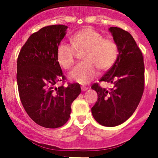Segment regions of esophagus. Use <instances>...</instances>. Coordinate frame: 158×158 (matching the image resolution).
<instances>
[{"label":"esophagus","instance_id":"obj_1","mask_svg":"<svg viewBox=\"0 0 158 158\" xmlns=\"http://www.w3.org/2000/svg\"><path fill=\"white\" fill-rule=\"evenodd\" d=\"M81 89H82V91H86V90L88 89V88H87V87H85V86H82L81 87Z\"/></svg>","mask_w":158,"mask_h":158}]
</instances>
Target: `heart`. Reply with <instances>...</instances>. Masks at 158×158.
<instances>
[{
	"label": "heart",
	"instance_id": "1",
	"mask_svg": "<svg viewBox=\"0 0 158 158\" xmlns=\"http://www.w3.org/2000/svg\"><path fill=\"white\" fill-rule=\"evenodd\" d=\"M71 45L62 42L57 48V59L63 68L69 69L75 63L77 52H84V62L76 65L69 73L71 80L86 84L97 74L96 67L101 71L113 67L119 55L118 45L113 39L103 36L92 27L81 29L72 35Z\"/></svg>",
	"mask_w": 158,
	"mask_h": 158
}]
</instances>
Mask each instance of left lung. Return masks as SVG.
Returning a JSON list of instances; mask_svg holds the SVG:
<instances>
[{
    "label": "left lung",
    "mask_w": 158,
    "mask_h": 158,
    "mask_svg": "<svg viewBox=\"0 0 158 158\" xmlns=\"http://www.w3.org/2000/svg\"><path fill=\"white\" fill-rule=\"evenodd\" d=\"M117 43L119 55L114 65L100 79L113 85L110 89L94 83L91 88L98 99L92 107L95 120L105 127H116L128 120L137 109L144 89L143 57L129 32L117 27L109 28Z\"/></svg>",
    "instance_id": "left-lung-1"
}]
</instances>
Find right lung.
Segmentation results:
<instances>
[{
    "mask_svg": "<svg viewBox=\"0 0 158 158\" xmlns=\"http://www.w3.org/2000/svg\"><path fill=\"white\" fill-rule=\"evenodd\" d=\"M67 28L55 24L33 33L21 48L17 62L21 103L31 119L45 128L63 126L70 117L72 103L81 93L78 83L56 85L65 80L57 48Z\"/></svg>",
    "mask_w": 158,
    "mask_h": 158,
    "instance_id": "obj_1",
    "label": "right lung"
}]
</instances>
